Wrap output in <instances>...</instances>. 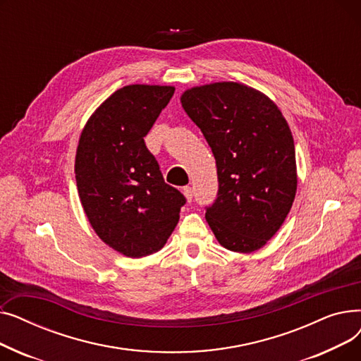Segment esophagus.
Returning <instances> with one entry per match:
<instances>
[{
	"instance_id": "obj_1",
	"label": "esophagus",
	"mask_w": 361,
	"mask_h": 361,
	"mask_svg": "<svg viewBox=\"0 0 361 361\" xmlns=\"http://www.w3.org/2000/svg\"><path fill=\"white\" fill-rule=\"evenodd\" d=\"M183 193H184L187 202H192V200H193V188H192L190 185H185V187L183 188Z\"/></svg>"
}]
</instances>
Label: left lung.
<instances>
[{
    "label": "left lung",
    "instance_id": "1",
    "mask_svg": "<svg viewBox=\"0 0 361 361\" xmlns=\"http://www.w3.org/2000/svg\"><path fill=\"white\" fill-rule=\"evenodd\" d=\"M216 161L218 195L206 221L225 249L259 250L286 221L297 190L295 147L279 108L235 82L196 86L181 94Z\"/></svg>",
    "mask_w": 361,
    "mask_h": 361
}]
</instances>
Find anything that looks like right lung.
Masks as SVG:
<instances>
[{
    "label": "right lung",
    "mask_w": 361,
    "mask_h": 361,
    "mask_svg": "<svg viewBox=\"0 0 361 361\" xmlns=\"http://www.w3.org/2000/svg\"><path fill=\"white\" fill-rule=\"evenodd\" d=\"M173 86L128 85L87 120L75 152V183L98 237L127 257L155 253L174 231L185 197L164 181L145 136Z\"/></svg>",
    "instance_id": "right-lung-1"
}]
</instances>
